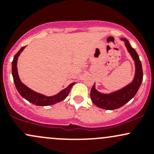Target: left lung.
I'll return each mask as SVG.
<instances>
[{
	"mask_svg": "<svg viewBox=\"0 0 154 154\" xmlns=\"http://www.w3.org/2000/svg\"><path fill=\"white\" fill-rule=\"evenodd\" d=\"M125 43L128 51L134 60L136 66V74L134 80L131 84L127 85L122 89L111 93L110 94H103L100 93L95 89L94 84L91 90V100L94 104L99 108L106 110H114L119 108L125 103L130 101L137 94V91L140 88V85L143 79V72L141 61L139 55L134 48L131 46L130 43L126 39L122 38Z\"/></svg>",
	"mask_w": 154,
	"mask_h": 154,
	"instance_id": "8db88e82",
	"label": "left lung"
}]
</instances>
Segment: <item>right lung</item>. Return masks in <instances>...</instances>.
Returning <instances> with one entry per match:
<instances>
[{"label":"right lung","mask_w":154,"mask_h":154,"mask_svg":"<svg viewBox=\"0 0 154 154\" xmlns=\"http://www.w3.org/2000/svg\"><path fill=\"white\" fill-rule=\"evenodd\" d=\"M26 46H23L17 51V54L14 57V59L12 63V74L13 77V80H14V85H15L16 88H17V91L19 92L20 95L28 100L31 103H33L35 106H51V105L55 104L57 103L62 101L64 99L66 98V97L69 95V91H70L71 88H72V85H74V82L71 83L69 86L66 88H65L63 91H61L59 94L54 95L52 97H46L44 95H42L40 94L36 93V92L33 91L29 88L28 87L26 86L25 85L20 82V79H19L18 74H17V61L18 56L21 53L23 50L25 48Z\"/></svg>","instance_id":"right-lung-1"}]
</instances>
